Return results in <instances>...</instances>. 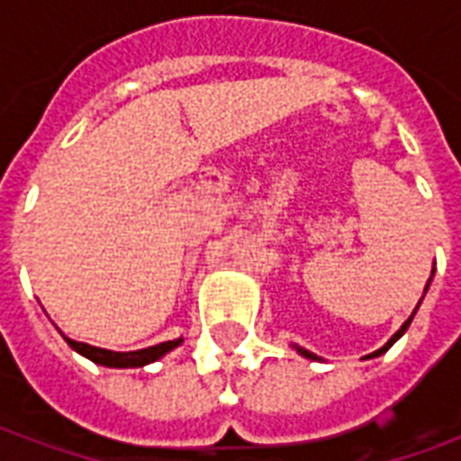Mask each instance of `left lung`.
<instances>
[{"label":"left lung","mask_w":461,"mask_h":461,"mask_svg":"<svg viewBox=\"0 0 461 461\" xmlns=\"http://www.w3.org/2000/svg\"><path fill=\"white\" fill-rule=\"evenodd\" d=\"M432 274H435V271H432ZM427 286H429V281H427ZM427 286H425V291H427ZM412 316H415V313H412ZM412 316H410V319H407L405 323H402V326H400V330H397V333H395V336H393V339L387 340L385 346H383V348H377L375 353H370V356H366V357H377V356H383V353H385L387 348L393 346V343H395V340L400 339V336H402V333H405L407 326H410V321H412ZM296 350H299V353H301V356H303V357H311V360H321V357H316V356H313V353H309V350H303V348L296 346Z\"/></svg>","instance_id":"left-lung-1"}]
</instances>
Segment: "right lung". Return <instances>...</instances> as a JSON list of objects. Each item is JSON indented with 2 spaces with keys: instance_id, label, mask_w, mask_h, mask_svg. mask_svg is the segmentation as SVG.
<instances>
[{
  "instance_id": "obj_1",
  "label": "right lung",
  "mask_w": 461,
  "mask_h": 461,
  "mask_svg": "<svg viewBox=\"0 0 461 461\" xmlns=\"http://www.w3.org/2000/svg\"><path fill=\"white\" fill-rule=\"evenodd\" d=\"M66 343L74 348L76 353H81V356H86L88 360H94V363H98V366L142 367V366H148V363H155V360L165 356V353H170L172 348L180 346L182 339L165 340V343H158V346L142 348V350H131V353H115V350H105V348L88 346V343H78V340H71V339H66Z\"/></svg>"
}]
</instances>
